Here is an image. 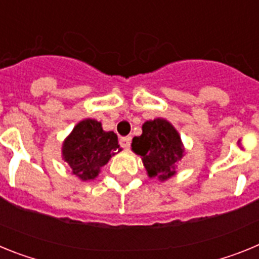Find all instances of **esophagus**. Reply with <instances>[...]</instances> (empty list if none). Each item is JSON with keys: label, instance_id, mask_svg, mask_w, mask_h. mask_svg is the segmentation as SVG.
<instances>
[{"label": "esophagus", "instance_id": "34e87169", "mask_svg": "<svg viewBox=\"0 0 259 259\" xmlns=\"http://www.w3.org/2000/svg\"><path fill=\"white\" fill-rule=\"evenodd\" d=\"M131 136H124V137H120V140H119V144L122 148H130L131 146Z\"/></svg>", "mask_w": 259, "mask_h": 259}]
</instances>
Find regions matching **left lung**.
I'll use <instances>...</instances> for the list:
<instances>
[{
    "instance_id": "left-lung-1",
    "label": "left lung",
    "mask_w": 259,
    "mask_h": 259,
    "mask_svg": "<svg viewBox=\"0 0 259 259\" xmlns=\"http://www.w3.org/2000/svg\"><path fill=\"white\" fill-rule=\"evenodd\" d=\"M132 150L143 157L144 166L150 178L166 180L175 174V163L183 157L179 134L164 119L148 120L143 125V135L134 137Z\"/></svg>"
}]
</instances>
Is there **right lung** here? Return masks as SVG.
<instances>
[{
  "mask_svg": "<svg viewBox=\"0 0 259 259\" xmlns=\"http://www.w3.org/2000/svg\"><path fill=\"white\" fill-rule=\"evenodd\" d=\"M119 149L118 136L95 119L80 122L63 144V158L81 180H92Z\"/></svg>",
  "mask_w": 259,
  "mask_h": 259,
  "instance_id": "1",
  "label": "right lung"
}]
</instances>
